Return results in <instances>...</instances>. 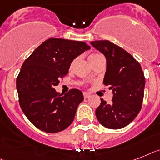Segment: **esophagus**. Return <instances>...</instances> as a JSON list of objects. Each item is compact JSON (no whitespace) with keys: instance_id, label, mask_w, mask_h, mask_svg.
<instances>
[{"instance_id":"1","label":"esophagus","mask_w":160,"mask_h":160,"mask_svg":"<svg viewBox=\"0 0 160 160\" xmlns=\"http://www.w3.org/2000/svg\"><path fill=\"white\" fill-rule=\"evenodd\" d=\"M90 96L91 95L89 93H87V92H83V96H84V98H89Z\"/></svg>"}]
</instances>
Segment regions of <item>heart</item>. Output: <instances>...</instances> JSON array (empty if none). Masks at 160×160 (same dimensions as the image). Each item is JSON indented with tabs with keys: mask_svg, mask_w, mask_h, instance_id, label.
Segmentation results:
<instances>
[{
	"mask_svg": "<svg viewBox=\"0 0 160 160\" xmlns=\"http://www.w3.org/2000/svg\"><path fill=\"white\" fill-rule=\"evenodd\" d=\"M99 55H101L100 54H92V55H89V60L90 62H92L96 58H97L99 56ZM73 64H74V61H72V63H71L70 64V68H72V65H73Z\"/></svg>",
	"mask_w": 160,
	"mask_h": 160,
	"instance_id": "obj_1",
	"label": "heart"
}]
</instances>
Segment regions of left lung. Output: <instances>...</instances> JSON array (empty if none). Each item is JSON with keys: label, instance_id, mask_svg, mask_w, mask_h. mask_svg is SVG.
<instances>
[{"label": "left lung", "instance_id": "obj_1", "mask_svg": "<svg viewBox=\"0 0 160 160\" xmlns=\"http://www.w3.org/2000/svg\"><path fill=\"white\" fill-rule=\"evenodd\" d=\"M91 44L106 58L103 82L113 93L110 104L101 99L96 118L107 128H122L135 119L142 109L146 82L143 71L132 55L109 41H94Z\"/></svg>", "mask_w": 160, "mask_h": 160}]
</instances>
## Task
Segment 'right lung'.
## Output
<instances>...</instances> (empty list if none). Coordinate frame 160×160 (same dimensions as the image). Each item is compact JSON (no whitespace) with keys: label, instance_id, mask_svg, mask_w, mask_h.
I'll list each match as a JSON object with an SVG mask.
<instances>
[{"label":"right lung","instance_id":"right-lung-1","mask_svg":"<svg viewBox=\"0 0 160 160\" xmlns=\"http://www.w3.org/2000/svg\"><path fill=\"white\" fill-rule=\"evenodd\" d=\"M89 49L83 42L49 38L25 59L16 79L18 102L36 128L55 133L72 123L82 92L71 89L62 96L54 88L68 74L72 60Z\"/></svg>","mask_w":160,"mask_h":160}]
</instances>
